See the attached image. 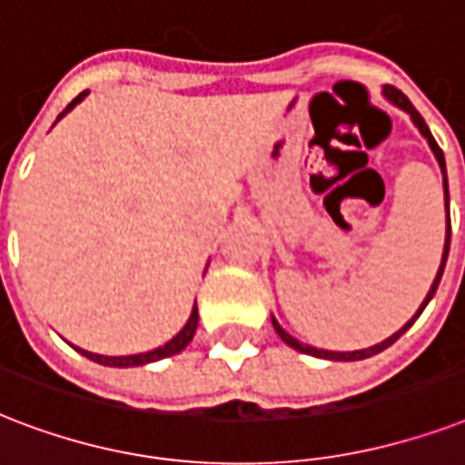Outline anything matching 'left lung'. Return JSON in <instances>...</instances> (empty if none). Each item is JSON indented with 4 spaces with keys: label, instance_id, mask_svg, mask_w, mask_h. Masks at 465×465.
<instances>
[{
    "label": "left lung",
    "instance_id": "1",
    "mask_svg": "<svg viewBox=\"0 0 465 465\" xmlns=\"http://www.w3.org/2000/svg\"><path fill=\"white\" fill-rule=\"evenodd\" d=\"M383 94H386L388 99H391V102L398 104V106H401V109H405V111H408V114H410V116H412V121H415L417 128H420V131H422L424 138L430 140V147H431V150H434V154H437L439 167H441V172H444V192H446V244H444V257H441V266H439L437 279H434V283H431L430 293H427V298H424L422 305H420V311H417L415 315H412V320H408V322H405V325H402L401 330H398V332L391 334V337H388L386 341H381V344H376V347L359 349V351H327V349L308 347V344H301V341H298V340H293V337H291V334L286 332V330H283V327L279 325V322H276V320L272 318L273 330H276V334H279V337H282V340L286 341V344H289V347L298 349V351H303V354L320 356V359H334V361H359V359H369V356L379 354V351H383V349L391 347V344H393V341L398 340V337H401V334L405 332V330H408V327H412V322H415V320L420 318V312L424 311V305L430 303L431 296H434V293H437V286H439V282H441V273H444L446 257H449V242H451V218H449V183H446L444 153H441V147L437 145V140L431 138V133H430V128H427V124H424V118L420 116V114H417V109H415V106H412V104H410V99H408V96H405V94H402L401 89H395V86L386 84V89H383Z\"/></svg>",
    "mask_w": 465,
    "mask_h": 465
}]
</instances>
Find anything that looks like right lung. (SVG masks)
Listing matches in <instances>:
<instances>
[{"instance_id":"right-lung-1","label":"right lung","mask_w":465,"mask_h":465,"mask_svg":"<svg viewBox=\"0 0 465 465\" xmlns=\"http://www.w3.org/2000/svg\"><path fill=\"white\" fill-rule=\"evenodd\" d=\"M86 96V92H82L79 96H74L70 104H67V109L63 111V114H67V111L74 106L77 102H82ZM60 114V116H63ZM57 116V118H60ZM196 325H199V308L193 305L192 311V318H189V322L183 325V330L179 334H176L174 340L167 341L164 347H157L153 349V351H145V354H133V356H102V354H92V351H84V349H77V351H82V354L86 356V359H92V361L96 363H104V366H143V363H150V361H157V359H164V356H172V354H179L189 341L193 340V332H196Z\"/></svg>"}]
</instances>
